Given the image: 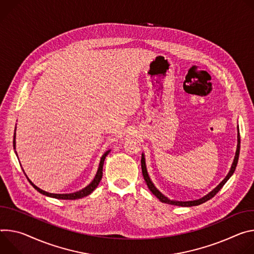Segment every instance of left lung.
<instances>
[{
    "label": "left lung",
    "instance_id": "8db88e82",
    "mask_svg": "<svg viewBox=\"0 0 254 254\" xmlns=\"http://www.w3.org/2000/svg\"><path fill=\"white\" fill-rule=\"evenodd\" d=\"M238 130V135H237V148H236V152H235V156H234V159H233V162H232V165H231V168L230 171L228 173V175L225 177V179L215 188L213 189L210 192H208L206 195L202 196V198L198 199V200H192V201H176V200H171L168 199L166 195H164L160 190H158V189L154 186V184L152 183V181L150 180V177L148 175V172H147V168H146V161H145V155L144 153L142 152V155H141V168H142V175H143V178L146 182V185L148 187V189L150 190V191L156 196V198L162 202V203H165V204H170V205H174V206H181V207H191V206H198V205H201L207 201H209L210 199H212L213 196L222 189V187L227 183V181L232 177V175L234 174L235 172V168L237 166V162H238V158H239V152H240V135H239V128H237Z\"/></svg>",
    "mask_w": 254,
    "mask_h": 254
}]
</instances>
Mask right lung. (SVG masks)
Segmentation results:
<instances>
[{
    "label": "right lung",
    "mask_w": 254,
    "mask_h": 254,
    "mask_svg": "<svg viewBox=\"0 0 254 254\" xmlns=\"http://www.w3.org/2000/svg\"><path fill=\"white\" fill-rule=\"evenodd\" d=\"M13 145H14V149H16V128H15V133H14ZM110 151H111V149H110V150H107V151L102 155L101 160H100V163H99L98 171H97V174H96L94 180H93L86 188H83V189H81V190H77V191H74V192H70V193H51V192L45 191V190L39 189L37 186H35V185L29 180V178H28V177L26 176L25 172H24V171H23V172H24V174H25L27 180L29 181V183L32 185V187H33L37 191H39L40 193L45 194V195H47V196H50V198L59 199V200H77V199H81V198H83V196H87V195H89L90 193H92V192L95 190V189L98 187V185L100 184V182H101V180H102V177H103V165H104V161H105L106 156L110 153ZM15 152H16V151H15ZM16 155H17V152H16ZM22 170H23V168H22Z\"/></svg>",
    "instance_id": "add662e5"
}]
</instances>
